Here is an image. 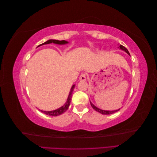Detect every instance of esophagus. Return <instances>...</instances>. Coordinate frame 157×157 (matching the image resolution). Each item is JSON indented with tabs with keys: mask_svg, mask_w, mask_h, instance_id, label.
<instances>
[{
	"mask_svg": "<svg viewBox=\"0 0 157 157\" xmlns=\"http://www.w3.org/2000/svg\"><path fill=\"white\" fill-rule=\"evenodd\" d=\"M80 80H85L86 79V73H82L79 77Z\"/></svg>",
	"mask_w": 157,
	"mask_h": 157,
	"instance_id": "34e87169",
	"label": "esophagus"
}]
</instances>
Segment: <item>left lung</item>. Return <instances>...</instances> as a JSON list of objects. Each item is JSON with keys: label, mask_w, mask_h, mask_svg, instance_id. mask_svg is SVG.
Masks as SVG:
<instances>
[{"label": "left lung", "mask_w": 157, "mask_h": 157, "mask_svg": "<svg viewBox=\"0 0 157 157\" xmlns=\"http://www.w3.org/2000/svg\"><path fill=\"white\" fill-rule=\"evenodd\" d=\"M119 48H120L121 50L125 51L128 54L130 55L129 52H128V50L125 48L124 46H123L122 45H120V46H119ZM90 104H91V105H92V108H93L94 109H95V110H96V111H98V112H99V113H100L103 114V115H110V114L115 113H116V112H117V111H118L120 110V109H117V110H115V111H105V110H101V109H99V108L96 107L95 105H94L91 102H90Z\"/></svg>", "instance_id": "obj_1"}]
</instances>
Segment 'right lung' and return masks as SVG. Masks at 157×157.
Instances as JSON below:
<instances>
[{"label":"right lung","mask_w":157,"mask_h":157,"mask_svg":"<svg viewBox=\"0 0 157 157\" xmlns=\"http://www.w3.org/2000/svg\"><path fill=\"white\" fill-rule=\"evenodd\" d=\"M52 42H53V43H55V44H64L67 43V42L65 41V40H48V41L44 42V43L40 44L39 46L43 45V44H50V43H52ZM74 88H75V85H73V86H72V88H71V91H70V93H69V97H68V99H67V102L65 103V104H64L63 106H62L61 107H60V108H59L58 109H56V110H54V111H41L40 110V111L42 112L43 113H44V114H46V115H47L53 116V117L58 116L59 115H61V114H63V113H65L66 111L67 110L68 108H69V106L70 105L71 100V97H72V94H73V90H74Z\"/></svg>","instance_id":"add662e5"}]
</instances>
